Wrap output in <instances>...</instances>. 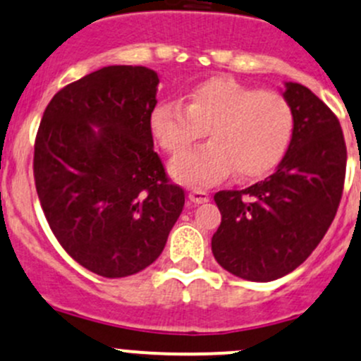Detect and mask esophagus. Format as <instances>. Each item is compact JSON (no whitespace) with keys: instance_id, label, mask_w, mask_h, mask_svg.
<instances>
[{"instance_id":"obj_1","label":"esophagus","mask_w":361,"mask_h":361,"mask_svg":"<svg viewBox=\"0 0 361 361\" xmlns=\"http://www.w3.org/2000/svg\"><path fill=\"white\" fill-rule=\"evenodd\" d=\"M188 198L189 202L195 203V205H200V203H207L208 200H210V196H208L207 191H202V189H192L188 195Z\"/></svg>"}]
</instances>
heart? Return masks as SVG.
<instances>
[{
    "mask_svg": "<svg viewBox=\"0 0 361 361\" xmlns=\"http://www.w3.org/2000/svg\"><path fill=\"white\" fill-rule=\"evenodd\" d=\"M151 132L172 156L189 149L203 133L210 142L170 165L180 184L207 188L235 169L240 179L266 176L283 158L293 132L288 100L273 90L212 78L179 100H161L151 113Z\"/></svg>",
    "mask_w": 361,
    "mask_h": 361,
    "instance_id": "1",
    "label": "heart"
}]
</instances>
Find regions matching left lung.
Returning a JSON list of instances; mask_svg holds the SVG:
<instances>
[{
	"mask_svg": "<svg viewBox=\"0 0 361 361\" xmlns=\"http://www.w3.org/2000/svg\"><path fill=\"white\" fill-rule=\"evenodd\" d=\"M293 132L280 165L240 191H219L222 221L212 236L215 261L248 281H273L292 273L318 247L336 217L346 142L336 114L310 88L285 83Z\"/></svg>",
	"mask_w": 361,
	"mask_h": 361,
	"instance_id": "8db88e82",
	"label": "left lung"
}]
</instances>
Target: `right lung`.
Segmentation results:
<instances>
[{"label":"right lung","instance_id":"1","mask_svg":"<svg viewBox=\"0 0 361 361\" xmlns=\"http://www.w3.org/2000/svg\"><path fill=\"white\" fill-rule=\"evenodd\" d=\"M158 83L153 69L107 66L59 90L39 123L32 169L44 217L99 276L153 264L184 208L153 147Z\"/></svg>","mask_w":361,"mask_h":361}]
</instances>
